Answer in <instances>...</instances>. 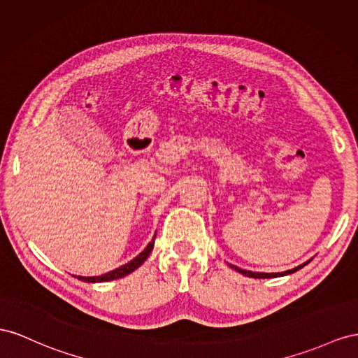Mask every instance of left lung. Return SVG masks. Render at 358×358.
I'll return each mask as SVG.
<instances>
[{
  "instance_id": "left-lung-1",
  "label": "left lung",
  "mask_w": 358,
  "mask_h": 358,
  "mask_svg": "<svg viewBox=\"0 0 358 358\" xmlns=\"http://www.w3.org/2000/svg\"><path fill=\"white\" fill-rule=\"evenodd\" d=\"M308 262H309V261H308ZM308 262H304V264L299 265V267H295V268L288 270V271H283V273H257V271H248V270H241V268L236 267V265H231V264H229V267H231V268H234L236 271H238V273H241V274H244V275H248V278H255V279H270V278H279V275H287V274L295 273L297 270L303 268L304 265L308 264Z\"/></svg>"
}]
</instances>
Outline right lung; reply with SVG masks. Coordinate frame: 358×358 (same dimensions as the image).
<instances>
[{
	"mask_svg": "<svg viewBox=\"0 0 358 358\" xmlns=\"http://www.w3.org/2000/svg\"><path fill=\"white\" fill-rule=\"evenodd\" d=\"M155 238H156V237H155ZM155 238H152V241L144 249V252H141L135 259H131L130 262H127V264H124V265H121L120 268L112 270V271H109V273H106V274L96 275V278H83V275H76V278H78L79 280H84V282H88V283L108 282V280H114V279L124 278L126 274H129V273H131L134 270H136V268L139 267V265L150 257V253H151L152 248H155Z\"/></svg>",
	"mask_w": 358,
	"mask_h": 358,
	"instance_id": "right-lung-1",
	"label": "right lung"
}]
</instances>
